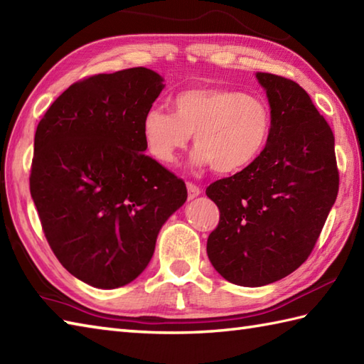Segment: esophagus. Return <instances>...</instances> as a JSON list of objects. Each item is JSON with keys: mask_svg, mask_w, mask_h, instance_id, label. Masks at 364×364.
I'll return each mask as SVG.
<instances>
[{"mask_svg": "<svg viewBox=\"0 0 364 364\" xmlns=\"http://www.w3.org/2000/svg\"><path fill=\"white\" fill-rule=\"evenodd\" d=\"M186 186H188V196H189V198H196L197 196L202 194V189H200V188L197 186V184L188 183Z\"/></svg>", "mask_w": 364, "mask_h": 364, "instance_id": "34e87169", "label": "esophagus"}]
</instances>
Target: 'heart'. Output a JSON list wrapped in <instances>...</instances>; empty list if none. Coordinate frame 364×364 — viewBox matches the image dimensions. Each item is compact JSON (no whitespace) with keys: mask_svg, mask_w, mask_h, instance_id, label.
<instances>
[{"mask_svg":"<svg viewBox=\"0 0 364 364\" xmlns=\"http://www.w3.org/2000/svg\"><path fill=\"white\" fill-rule=\"evenodd\" d=\"M172 106L173 112L151 107L142 120L146 150L161 164H173L194 134V164L236 173L261 156L272 134L267 102L235 89L181 90Z\"/></svg>","mask_w":364,"mask_h":364,"instance_id":"obj_1","label":"heart"}]
</instances>
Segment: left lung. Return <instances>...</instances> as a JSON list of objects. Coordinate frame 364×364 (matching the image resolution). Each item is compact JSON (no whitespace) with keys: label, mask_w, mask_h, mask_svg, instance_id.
<instances>
[{"label":"left lung","mask_w":364,"mask_h":364,"mask_svg":"<svg viewBox=\"0 0 364 364\" xmlns=\"http://www.w3.org/2000/svg\"><path fill=\"white\" fill-rule=\"evenodd\" d=\"M272 111V134L252 166L206 188L219 223L206 252L239 286H264L300 267L313 252L339 189L335 137L297 82L257 73Z\"/></svg>","instance_id":"left-lung-1"}]
</instances>
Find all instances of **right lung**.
Here are the masks:
<instances>
[{
    "mask_svg": "<svg viewBox=\"0 0 364 364\" xmlns=\"http://www.w3.org/2000/svg\"><path fill=\"white\" fill-rule=\"evenodd\" d=\"M162 89L145 67L89 76L37 125L29 189L42 230L60 264L95 288L141 275L188 198L181 178L144 153V115Z\"/></svg>",
    "mask_w": 364,
    "mask_h": 364,
    "instance_id": "right-lung-1",
    "label": "right lung"
}]
</instances>
